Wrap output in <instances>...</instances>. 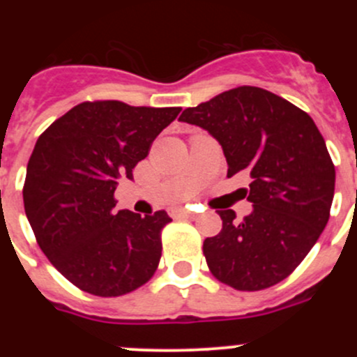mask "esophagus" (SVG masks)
Instances as JSON below:
<instances>
[{
	"label": "esophagus",
	"instance_id": "esophagus-1",
	"mask_svg": "<svg viewBox=\"0 0 357 357\" xmlns=\"http://www.w3.org/2000/svg\"><path fill=\"white\" fill-rule=\"evenodd\" d=\"M172 215H185V218H192L193 211L181 207V208H176V211H172Z\"/></svg>",
	"mask_w": 357,
	"mask_h": 357
}]
</instances>
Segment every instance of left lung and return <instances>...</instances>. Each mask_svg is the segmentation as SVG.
Returning a JSON list of instances; mask_svg holds the SVG:
<instances>
[{"label":"left lung","mask_w":357,"mask_h":357,"mask_svg":"<svg viewBox=\"0 0 357 357\" xmlns=\"http://www.w3.org/2000/svg\"><path fill=\"white\" fill-rule=\"evenodd\" d=\"M179 121L200 126L222 146L228 176H250L254 211L236 222L219 211L222 229L205 238L212 275L235 290L255 291L294 273L318 242L330 218L335 165L314 121L282 96L238 86L197 107Z\"/></svg>","instance_id":"left-lung-1"}]
</instances>
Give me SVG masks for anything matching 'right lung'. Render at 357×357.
Returning a JSON list of instances; mask_svg holds the SVG:
<instances>
[{
    "label": "right lung",
    "mask_w": 357,
    "mask_h": 357,
    "mask_svg": "<svg viewBox=\"0 0 357 357\" xmlns=\"http://www.w3.org/2000/svg\"><path fill=\"white\" fill-rule=\"evenodd\" d=\"M179 107L82 102L36 142L24 183V207L38 245L82 291L119 297L145 285L162 255L165 211L142 218L115 212L119 179L150 152Z\"/></svg>",
    "instance_id": "add662e5"
}]
</instances>
